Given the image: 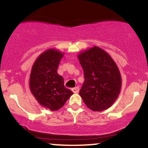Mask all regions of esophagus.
Wrapping results in <instances>:
<instances>
[{"mask_svg":"<svg viewBox=\"0 0 148 148\" xmlns=\"http://www.w3.org/2000/svg\"><path fill=\"white\" fill-rule=\"evenodd\" d=\"M72 91L73 92V93H78L79 92V87H76L72 89Z\"/></svg>","mask_w":148,"mask_h":148,"instance_id":"1","label":"esophagus"}]
</instances>
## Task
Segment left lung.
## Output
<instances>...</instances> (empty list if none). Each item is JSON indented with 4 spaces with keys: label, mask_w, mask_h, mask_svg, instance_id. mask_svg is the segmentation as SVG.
<instances>
[{
    "label": "left lung",
    "mask_w": 148,
    "mask_h": 148,
    "mask_svg": "<svg viewBox=\"0 0 148 148\" xmlns=\"http://www.w3.org/2000/svg\"><path fill=\"white\" fill-rule=\"evenodd\" d=\"M77 58L85 77L79 92L84 103L95 112L106 110L114 104L121 88V76L116 64L97 47L82 52Z\"/></svg>",
    "instance_id": "left-lung-1"
}]
</instances>
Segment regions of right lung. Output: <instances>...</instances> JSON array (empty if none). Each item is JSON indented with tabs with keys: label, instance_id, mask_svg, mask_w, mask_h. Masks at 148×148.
<instances>
[{
	"label": "right lung",
	"instance_id": "add662e5",
	"mask_svg": "<svg viewBox=\"0 0 148 148\" xmlns=\"http://www.w3.org/2000/svg\"><path fill=\"white\" fill-rule=\"evenodd\" d=\"M63 54L54 49H48L36 59L32 68L29 87L39 104L57 111L73 94L64 86V80L57 73Z\"/></svg>",
	"mask_w": 148,
	"mask_h": 148
}]
</instances>
